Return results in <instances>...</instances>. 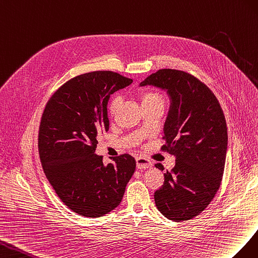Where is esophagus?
Wrapping results in <instances>:
<instances>
[{
  "instance_id": "esophagus-1",
  "label": "esophagus",
  "mask_w": 258,
  "mask_h": 258,
  "mask_svg": "<svg viewBox=\"0 0 258 258\" xmlns=\"http://www.w3.org/2000/svg\"><path fill=\"white\" fill-rule=\"evenodd\" d=\"M136 165L139 170H146V168L151 167L152 163L148 159L143 158V157H138V158H136Z\"/></svg>"
}]
</instances>
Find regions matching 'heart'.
<instances>
[{
    "instance_id": "heart-1",
    "label": "heart",
    "mask_w": 258,
    "mask_h": 258,
    "mask_svg": "<svg viewBox=\"0 0 258 258\" xmlns=\"http://www.w3.org/2000/svg\"><path fill=\"white\" fill-rule=\"evenodd\" d=\"M139 100H141L142 106H149V105H158L161 104L163 105V98L161 97V95H159L156 92H151V91H147L143 92L141 95H139ZM121 98L119 96H114L109 102V113L113 115L117 108L120 106Z\"/></svg>"
}]
</instances>
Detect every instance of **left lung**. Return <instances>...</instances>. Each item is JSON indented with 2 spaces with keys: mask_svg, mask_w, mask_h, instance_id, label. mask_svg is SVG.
<instances>
[{
  "mask_svg": "<svg viewBox=\"0 0 258 258\" xmlns=\"http://www.w3.org/2000/svg\"><path fill=\"white\" fill-rule=\"evenodd\" d=\"M146 85L170 97L162 150L176 160L154 192V202L166 218L183 222L205 210L222 182L228 145L225 115L210 88L187 72L161 69L139 84ZM156 167L164 170L161 163Z\"/></svg>",
  "mask_w": 258,
  "mask_h": 258,
  "instance_id": "8db88e82",
  "label": "left lung"
}]
</instances>
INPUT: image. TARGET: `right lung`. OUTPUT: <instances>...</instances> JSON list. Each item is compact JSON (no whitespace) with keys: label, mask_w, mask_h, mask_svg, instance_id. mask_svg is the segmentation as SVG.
I'll return each instance as SVG.
<instances>
[{"label":"right lung","mask_w":258,"mask_h":258,"mask_svg":"<svg viewBox=\"0 0 258 258\" xmlns=\"http://www.w3.org/2000/svg\"><path fill=\"white\" fill-rule=\"evenodd\" d=\"M132 82L111 71L84 73L58 88L44 109L39 132L44 173L64 205L81 216L114 210L135 172L130 154L106 165L95 153L98 135L109 131L110 95Z\"/></svg>","instance_id":"obj_1"}]
</instances>
